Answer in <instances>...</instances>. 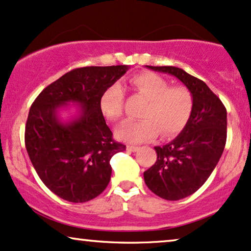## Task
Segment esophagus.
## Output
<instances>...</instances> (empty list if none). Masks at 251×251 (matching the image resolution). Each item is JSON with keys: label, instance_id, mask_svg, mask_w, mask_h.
<instances>
[{"label": "esophagus", "instance_id": "obj_1", "mask_svg": "<svg viewBox=\"0 0 251 251\" xmlns=\"http://www.w3.org/2000/svg\"><path fill=\"white\" fill-rule=\"evenodd\" d=\"M126 149H127L128 151H133V153H134V151H139V147H136V146L128 145L127 147H126Z\"/></svg>", "mask_w": 251, "mask_h": 251}]
</instances>
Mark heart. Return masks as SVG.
Instances as JSON below:
<instances>
[{"mask_svg": "<svg viewBox=\"0 0 251 251\" xmlns=\"http://www.w3.org/2000/svg\"><path fill=\"white\" fill-rule=\"evenodd\" d=\"M129 87L148 104L141 112L140 122H125L117 128L116 136L128 144L151 141L160 133L162 138L176 135L189 122L193 100L190 91L182 85L170 87L169 82L154 73L136 74ZM124 93L118 84L110 85L100 98L103 116L110 122H118L123 116Z\"/></svg>", "mask_w": 251, "mask_h": 251, "instance_id": "heart-1", "label": "heart"}]
</instances>
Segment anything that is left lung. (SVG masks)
<instances>
[{
  "label": "left lung",
  "instance_id": "1",
  "mask_svg": "<svg viewBox=\"0 0 251 251\" xmlns=\"http://www.w3.org/2000/svg\"><path fill=\"white\" fill-rule=\"evenodd\" d=\"M146 67L175 76L192 96V112L183 131L169 144L154 147L156 162L144 173L151 192L167 201H179L195 193L217 167L226 145L227 111L204 81L183 69Z\"/></svg>",
  "mask_w": 251,
  "mask_h": 251
}]
</instances>
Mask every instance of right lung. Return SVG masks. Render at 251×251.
<instances>
[{
    "label": "right lung",
    "mask_w": 251,
    "mask_h": 251,
    "mask_svg": "<svg viewBox=\"0 0 251 251\" xmlns=\"http://www.w3.org/2000/svg\"><path fill=\"white\" fill-rule=\"evenodd\" d=\"M128 66L82 67L66 73L44 89L28 111L25 147L39 178L53 193L71 202L100 196L110 182V160L126 146L112 139L100 107L103 91L128 71ZM80 105L68 123L58 110Z\"/></svg>",
    "instance_id": "obj_1"
}]
</instances>
